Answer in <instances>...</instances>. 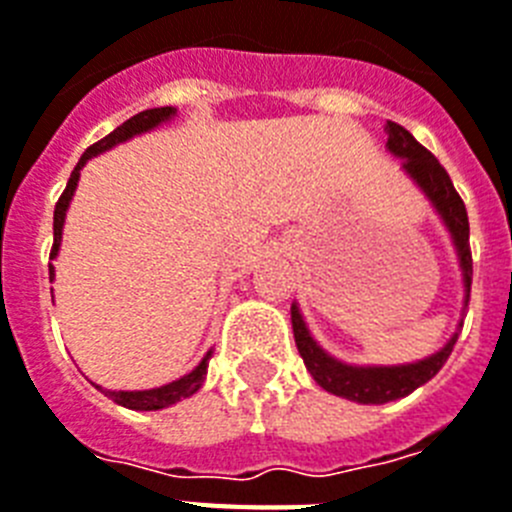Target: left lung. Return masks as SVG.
<instances>
[{
  "label": "left lung",
  "instance_id": "8db88e82",
  "mask_svg": "<svg viewBox=\"0 0 512 512\" xmlns=\"http://www.w3.org/2000/svg\"><path fill=\"white\" fill-rule=\"evenodd\" d=\"M386 149L394 157L402 160V170L413 178L415 184L421 186V191L429 197L434 210L439 213L442 223L447 226L452 236V244L458 249L460 270H463V286H465V305H468V294H471V276H473V260H471V244H468V213L460 194L452 186L447 170L439 165L429 149L415 141V136L402 128L400 123H386ZM292 328L297 350L305 360V368L310 376L326 389V392L344 397V400L360 402V405H384V402H394L400 397H407L415 392L418 386L442 371V365L447 363L452 347L458 342V334L452 336L450 342L444 344L442 350L434 352L431 357H423L418 363L407 365H347L342 360L328 355L321 344L310 336V328L302 321L299 307L292 305Z\"/></svg>",
  "mask_w": 512,
  "mask_h": 512
}]
</instances>
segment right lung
I'll return each instance as SVG.
<instances>
[{
	"instance_id": "right-lung-1",
	"label": "right lung",
	"mask_w": 512,
	"mask_h": 512,
	"mask_svg": "<svg viewBox=\"0 0 512 512\" xmlns=\"http://www.w3.org/2000/svg\"><path fill=\"white\" fill-rule=\"evenodd\" d=\"M173 115H176V107H155V110L139 112V115L128 118L123 126H118L115 131H112V134H107L105 139H99L97 144H91V147L83 152V157L78 160V165L73 168V173H70L68 186H65V191H62V197L57 199V205H54V244H52V252H49V260H54V257H57V252H60L65 213H68L70 199H73V194H76V186H78V178H81L83 165H86L91 157H97V155H102V152H107V149H112L115 144H123V141L134 139V136L147 134V131L157 128L160 123H165V120L173 118ZM49 278H54L52 265H49ZM210 357H213V350L202 357V363H199L194 371L186 373V376H181V378H176V381H170V384L157 386V389H144V392H112V389H102V386H97V384L94 386H97L99 392H105V397H110L112 402H118V405L128 407V410H162V407L176 405V402L186 400V397H191V394L199 392V386L205 384L207 363H210Z\"/></svg>"
}]
</instances>
